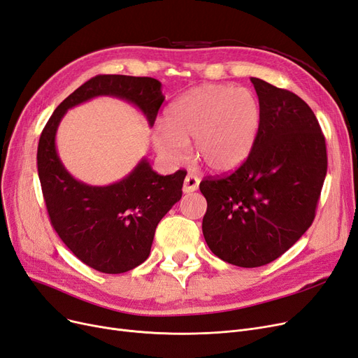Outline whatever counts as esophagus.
Wrapping results in <instances>:
<instances>
[{"label":"esophagus","mask_w":358,"mask_h":358,"mask_svg":"<svg viewBox=\"0 0 358 358\" xmlns=\"http://www.w3.org/2000/svg\"><path fill=\"white\" fill-rule=\"evenodd\" d=\"M199 177L194 174H187L186 178H184V184H182V192L184 193H193L197 189H199Z\"/></svg>","instance_id":"1"}]
</instances>
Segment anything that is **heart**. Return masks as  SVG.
I'll return each instance as SVG.
<instances>
[{
    "mask_svg": "<svg viewBox=\"0 0 358 358\" xmlns=\"http://www.w3.org/2000/svg\"><path fill=\"white\" fill-rule=\"evenodd\" d=\"M261 124L258 97L249 88L206 84L172 101L153 134L155 149L164 161L180 165L194 155L209 169L230 172L246 162Z\"/></svg>",
    "mask_w": 358,
    "mask_h": 358,
    "instance_id": "1",
    "label": "heart"
}]
</instances>
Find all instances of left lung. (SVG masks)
Wrapping results in <instances>:
<instances>
[{
  "label": "left lung",
  "instance_id": "left-lung-1",
  "mask_svg": "<svg viewBox=\"0 0 358 358\" xmlns=\"http://www.w3.org/2000/svg\"><path fill=\"white\" fill-rule=\"evenodd\" d=\"M261 106L257 143L233 174L201 182L213 252L237 267L266 266L308 230L327 172L326 141L310 106L250 78Z\"/></svg>",
  "mask_w": 358,
  "mask_h": 358
}]
</instances>
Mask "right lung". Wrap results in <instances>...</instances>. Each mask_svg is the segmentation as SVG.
<instances>
[{
	"label": "right lung",
	"instance_id": "add662e5",
	"mask_svg": "<svg viewBox=\"0 0 358 358\" xmlns=\"http://www.w3.org/2000/svg\"><path fill=\"white\" fill-rule=\"evenodd\" d=\"M161 87L148 76L97 75L57 106L39 137L38 176L51 226L78 259L100 273H125L148 259L157 224L181 199L187 172L159 176L141 159L121 181L88 186L62 164L56 132L71 108L99 96L137 106L153 127L165 100Z\"/></svg>",
	"mask_w": 358,
	"mask_h": 358
}]
</instances>
